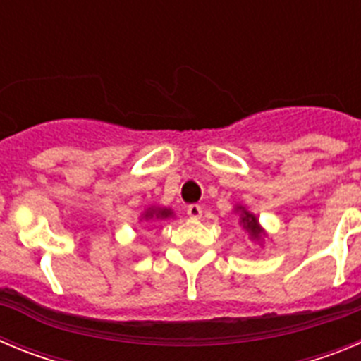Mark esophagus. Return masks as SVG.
Instances as JSON below:
<instances>
[{
	"label": "esophagus",
	"instance_id": "1",
	"mask_svg": "<svg viewBox=\"0 0 361 361\" xmlns=\"http://www.w3.org/2000/svg\"><path fill=\"white\" fill-rule=\"evenodd\" d=\"M188 215L193 220L202 219V208H200L199 204H191V206H188Z\"/></svg>",
	"mask_w": 361,
	"mask_h": 361
}]
</instances>
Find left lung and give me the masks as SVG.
Instances as JSON below:
<instances>
[{
    "label": "left lung",
    "instance_id": "left-lung-1",
    "mask_svg": "<svg viewBox=\"0 0 361 361\" xmlns=\"http://www.w3.org/2000/svg\"><path fill=\"white\" fill-rule=\"evenodd\" d=\"M233 213H237V215H238V222H240L242 229L247 233L250 240L255 242V244H258L260 247H262L264 240L267 238V231L262 228V224H260L258 216L255 215L253 212H250V209L245 208V206H242V204H235Z\"/></svg>",
    "mask_w": 361,
    "mask_h": 361
}]
</instances>
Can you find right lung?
I'll return each mask as SVG.
<instances>
[{
    "instance_id": "obj_1",
    "label": "right lung",
    "mask_w": 361,
    "mask_h": 361,
    "mask_svg": "<svg viewBox=\"0 0 361 361\" xmlns=\"http://www.w3.org/2000/svg\"><path fill=\"white\" fill-rule=\"evenodd\" d=\"M175 219V213L171 208H162V206H149L139 216V222H149V220H171Z\"/></svg>"
}]
</instances>
